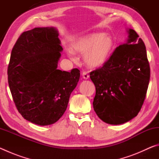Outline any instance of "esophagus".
I'll list each match as a JSON object with an SVG mask.
<instances>
[{"label": "esophagus", "instance_id": "34e87169", "mask_svg": "<svg viewBox=\"0 0 159 159\" xmlns=\"http://www.w3.org/2000/svg\"><path fill=\"white\" fill-rule=\"evenodd\" d=\"M82 75H83V78L84 79H89V77H90V76L88 75L87 71H83Z\"/></svg>", "mask_w": 159, "mask_h": 159}]
</instances>
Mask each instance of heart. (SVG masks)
<instances>
[{"label": "heart", "instance_id": "b5f03b06", "mask_svg": "<svg viewBox=\"0 0 159 159\" xmlns=\"http://www.w3.org/2000/svg\"><path fill=\"white\" fill-rule=\"evenodd\" d=\"M115 43L113 38L104 33H94L80 37L67 50L69 57L74 58L75 53L83 54V61L90 68L104 65L111 56Z\"/></svg>", "mask_w": 159, "mask_h": 159}]
</instances>
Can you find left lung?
Returning <instances> with one entry per match:
<instances>
[{
  "mask_svg": "<svg viewBox=\"0 0 159 159\" xmlns=\"http://www.w3.org/2000/svg\"><path fill=\"white\" fill-rule=\"evenodd\" d=\"M101 68L90 73L96 88L93 108L104 122L119 125L138 114L146 97L150 67L146 47L133 29Z\"/></svg>",
  "mask_w": 159,
  "mask_h": 159,
  "instance_id": "obj_1",
  "label": "left lung"
}]
</instances>
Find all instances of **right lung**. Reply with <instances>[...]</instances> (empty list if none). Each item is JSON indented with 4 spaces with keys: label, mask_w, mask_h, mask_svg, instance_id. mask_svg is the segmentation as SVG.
<instances>
[{
    "label": "right lung",
    "mask_w": 159,
    "mask_h": 159,
    "mask_svg": "<svg viewBox=\"0 0 159 159\" xmlns=\"http://www.w3.org/2000/svg\"><path fill=\"white\" fill-rule=\"evenodd\" d=\"M57 29L23 32L13 47L7 69L12 99L25 119L39 125L57 122L65 112L80 71L57 69L63 48Z\"/></svg>",
    "instance_id": "add662e5"
}]
</instances>
